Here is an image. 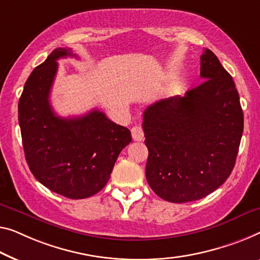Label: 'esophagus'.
<instances>
[{"mask_svg": "<svg viewBox=\"0 0 260 260\" xmlns=\"http://www.w3.org/2000/svg\"><path fill=\"white\" fill-rule=\"evenodd\" d=\"M132 138L134 141H142L143 140V131L140 126L132 127Z\"/></svg>", "mask_w": 260, "mask_h": 260, "instance_id": "34e87169", "label": "esophagus"}]
</instances>
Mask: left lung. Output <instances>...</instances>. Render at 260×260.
Listing matches in <instances>:
<instances>
[{
	"instance_id": "obj_1",
	"label": "left lung",
	"mask_w": 260,
	"mask_h": 260,
	"mask_svg": "<svg viewBox=\"0 0 260 260\" xmlns=\"http://www.w3.org/2000/svg\"><path fill=\"white\" fill-rule=\"evenodd\" d=\"M204 81L146 108V179L173 203L197 201L230 176L241 143L244 117L232 77L209 49L201 56Z\"/></svg>"
}]
</instances>
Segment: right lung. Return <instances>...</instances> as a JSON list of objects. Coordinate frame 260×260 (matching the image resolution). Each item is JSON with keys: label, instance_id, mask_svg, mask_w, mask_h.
<instances>
[{"label": "right lung", "instance_id": "obj_1", "mask_svg": "<svg viewBox=\"0 0 260 260\" xmlns=\"http://www.w3.org/2000/svg\"><path fill=\"white\" fill-rule=\"evenodd\" d=\"M72 55L58 48L25 81L18 102L25 160L38 182L72 200L99 192L110 180L119 154L132 141L126 127L93 110L76 118H60L50 105V91L59 58Z\"/></svg>", "mask_w": 260, "mask_h": 260}]
</instances>
